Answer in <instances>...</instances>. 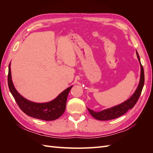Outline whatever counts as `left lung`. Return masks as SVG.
<instances>
[{
    "label": "left lung",
    "instance_id": "8db88e82",
    "mask_svg": "<svg viewBox=\"0 0 153 153\" xmlns=\"http://www.w3.org/2000/svg\"><path fill=\"white\" fill-rule=\"evenodd\" d=\"M137 55L140 64L141 72L139 84H138L135 92H134V94L128 100L125 101L124 102L121 104L114 106V107L101 110L100 112H94V110L87 108L92 116L94 117L96 119L100 120V121H107V120L116 119L127 112L128 110L131 109L137 103L141 94L143 84H144V71H143V68L140 63V57L138 56V53L137 52Z\"/></svg>",
    "mask_w": 153,
    "mask_h": 153
}]
</instances>
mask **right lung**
I'll return each mask as SVG.
<instances>
[{
  "label": "right lung",
  "mask_w": 153,
  "mask_h": 153,
  "mask_svg": "<svg viewBox=\"0 0 153 153\" xmlns=\"http://www.w3.org/2000/svg\"><path fill=\"white\" fill-rule=\"evenodd\" d=\"M10 65L11 63L9 65L8 87L16 103L23 112L29 116L44 121H53L61 117L65 111L68 95L73 86L67 88L56 98L50 102L44 103L32 102L24 98L16 90L11 79Z\"/></svg>",
  "instance_id": "1"
}]
</instances>
